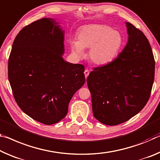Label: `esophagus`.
<instances>
[{"label":"esophagus","instance_id":"1","mask_svg":"<svg viewBox=\"0 0 160 160\" xmlns=\"http://www.w3.org/2000/svg\"><path fill=\"white\" fill-rule=\"evenodd\" d=\"M84 74H85V78H88V76L89 75V74H90V71L88 70H87L86 69L85 70V72H84Z\"/></svg>","mask_w":160,"mask_h":160}]
</instances>
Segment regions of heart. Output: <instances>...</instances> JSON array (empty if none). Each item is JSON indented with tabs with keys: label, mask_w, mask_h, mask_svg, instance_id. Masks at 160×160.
<instances>
[{
	"label": "heart",
	"mask_w": 160,
	"mask_h": 160,
	"mask_svg": "<svg viewBox=\"0 0 160 160\" xmlns=\"http://www.w3.org/2000/svg\"><path fill=\"white\" fill-rule=\"evenodd\" d=\"M78 40H70V48L76 57L84 55V48H90L88 56L97 65H106L118 56L123 39L118 31L105 25H89L83 27L78 35Z\"/></svg>",
	"instance_id": "obj_1"
}]
</instances>
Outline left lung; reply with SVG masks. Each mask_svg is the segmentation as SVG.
I'll use <instances>...</instances> for the list:
<instances>
[{
    "label": "left lung",
    "mask_w": 160,
    "mask_h": 160,
    "mask_svg": "<svg viewBox=\"0 0 160 160\" xmlns=\"http://www.w3.org/2000/svg\"><path fill=\"white\" fill-rule=\"evenodd\" d=\"M125 24L128 40L122 51L112 62L93 68L87 78L93 115L110 126L140 112L154 82L155 62L150 44L141 30Z\"/></svg>",
    "instance_id": "1"
}]
</instances>
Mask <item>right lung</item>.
Returning a JSON list of instances; mask_svg holds the SVG:
<instances>
[{"instance_id":"1","label":"right lung","mask_w":160,"mask_h":160,"mask_svg":"<svg viewBox=\"0 0 160 160\" xmlns=\"http://www.w3.org/2000/svg\"><path fill=\"white\" fill-rule=\"evenodd\" d=\"M64 33L53 18L32 22L17 35L8 60V80L17 104L48 125L66 116L70 100L85 82L84 65L63 59Z\"/></svg>"}]
</instances>
